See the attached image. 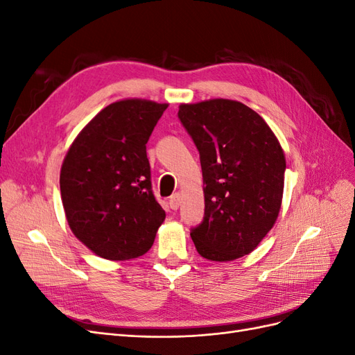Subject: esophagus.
I'll use <instances>...</instances> for the list:
<instances>
[{
    "instance_id": "obj_1",
    "label": "esophagus",
    "mask_w": 355,
    "mask_h": 355,
    "mask_svg": "<svg viewBox=\"0 0 355 355\" xmlns=\"http://www.w3.org/2000/svg\"><path fill=\"white\" fill-rule=\"evenodd\" d=\"M168 204H170V209H173V210L179 209V206H180V194H179V192H176V194L170 197Z\"/></svg>"
}]
</instances>
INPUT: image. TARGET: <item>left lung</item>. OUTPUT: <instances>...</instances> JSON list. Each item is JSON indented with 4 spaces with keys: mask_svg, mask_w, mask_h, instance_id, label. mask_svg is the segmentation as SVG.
<instances>
[{
    "mask_svg": "<svg viewBox=\"0 0 355 355\" xmlns=\"http://www.w3.org/2000/svg\"><path fill=\"white\" fill-rule=\"evenodd\" d=\"M179 120L201 161L204 219L191 231L207 261L252 253L282 209L286 157L263 118L241 102L180 103Z\"/></svg>",
    "mask_w": 355,
    "mask_h": 355,
    "instance_id": "obj_1",
    "label": "left lung"
}]
</instances>
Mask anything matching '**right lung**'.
Listing matches in <instances>:
<instances>
[{"label": "right lung", "instance_id": "obj_1", "mask_svg": "<svg viewBox=\"0 0 355 355\" xmlns=\"http://www.w3.org/2000/svg\"><path fill=\"white\" fill-rule=\"evenodd\" d=\"M167 106L146 99L108 105L63 159L60 196L69 228L103 259L145 254L166 219L151 189L146 144Z\"/></svg>", "mask_w": 355, "mask_h": 355}]
</instances>
